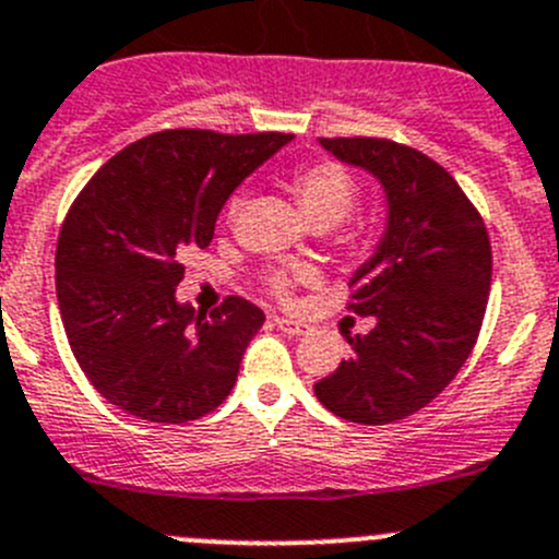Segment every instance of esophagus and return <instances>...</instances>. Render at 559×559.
I'll return each instance as SVG.
<instances>
[{"label":"esophagus","instance_id":"1","mask_svg":"<svg viewBox=\"0 0 559 559\" xmlns=\"http://www.w3.org/2000/svg\"><path fill=\"white\" fill-rule=\"evenodd\" d=\"M275 328H281L284 333H289V336H304V333H309V325L300 320H292V317H273Z\"/></svg>","mask_w":559,"mask_h":559}]
</instances>
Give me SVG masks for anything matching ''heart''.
I'll return each instance as SVG.
<instances>
[{
	"label": "heart",
	"instance_id": "heart-1",
	"mask_svg": "<svg viewBox=\"0 0 559 559\" xmlns=\"http://www.w3.org/2000/svg\"><path fill=\"white\" fill-rule=\"evenodd\" d=\"M289 190L292 198L297 201V209L304 212V217L311 226H333V223H342L356 209L358 201V185L353 179V174L344 165L331 159H317L300 165L292 174ZM239 203H242L239 195H234L228 201V217L237 215ZM304 278L306 275H289L278 270V273L267 275L264 286L278 300H289L297 281Z\"/></svg>",
	"mask_w": 559,
	"mask_h": 559
}]
</instances>
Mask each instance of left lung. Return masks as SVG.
<instances>
[{"mask_svg":"<svg viewBox=\"0 0 559 559\" xmlns=\"http://www.w3.org/2000/svg\"><path fill=\"white\" fill-rule=\"evenodd\" d=\"M320 143L383 185L389 223L353 275L347 304L374 317V328L347 336L353 356L314 394L342 419L389 425L432 403L474 350L491 289V239L461 185L421 151L385 138Z\"/></svg>","mask_w":559,"mask_h":559,"instance_id":"left-lung-1","label":"left lung"}]
</instances>
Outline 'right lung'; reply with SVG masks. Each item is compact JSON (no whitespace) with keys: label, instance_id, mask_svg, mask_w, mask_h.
Returning a JSON list of instances; mask_svg holds the SVG:
<instances>
[{"label":"right lung","instance_id":"1","mask_svg":"<svg viewBox=\"0 0 559 559\" xmlns=\"http://www.w3.org/2000/svg\"><path fill=\"white\" fill-rule=\"evenodd\" d=\"M292 134L165 129L107 159L57 237V304L76 364L107 403L156 425L212 414L231 394L264 311L226 297L176 300L185 259L206 248L234 187Z\"/></svg>","mask_w":559,"mask_h":559}]
</instances>
